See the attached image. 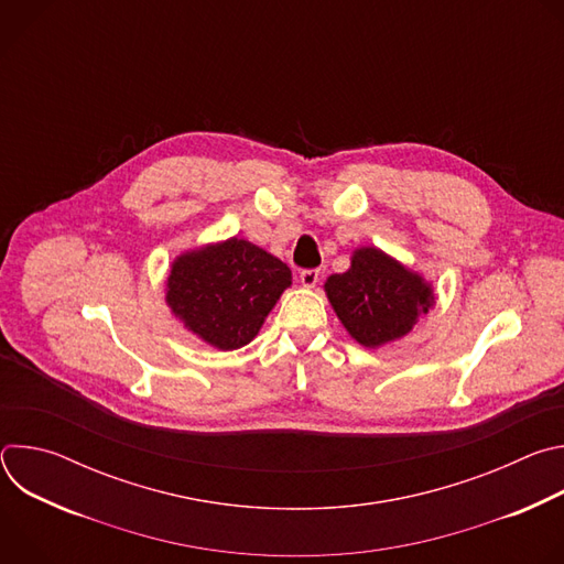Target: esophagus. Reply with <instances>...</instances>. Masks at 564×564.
Wrapping results in <instances>:
<instances>
[{"label": "esophagus", "instance_id": "esophagus-1", "mask_svg": "<svg viewBox=\"0 0 564 564\" xmlns=\"http://www.w3.org/2000/svg\"><path fill=\"white\" fill-rule=\"evenodd\" d=\"M321 279V272L318 270H303L301 272V285L303 288H314Z\"/></svg>", "mask_w": 564, "mask_h": 564}]
</instances>
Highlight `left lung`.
Wrapping results in <instances>:
<instances>
[{
  "label": "left lung",
  "mask_w": 564,
  "mask_h": 564,
  "mask_svg": "<svg viewBox=\"0 0 564 564\" xmlns=\"http://www.w3.org/2000/svg\"><path fill=\"white\" fill-rule=\"evenodd\" d=\"M324 290L346 333L372 350L411 335L435 305L433 283L424 274L375 246L357 248L350 268L328 276Z\"/></svg>",
  "instance_id": "8db88e82"
}]
</instances>
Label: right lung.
Instances as JSON below:
<instances>
[{
	"mask_svg": "<svg viewBox=\"0 0 564 564\" xmlns=\"http://www.w3.org/2000/svg\"><path fill=\"white\" fill-rule=\"evenodd\" d=\"M292 285L290 268L246 238L181 252L165 281V303L183 328L216 350L248 346Z\"/></svg>",
	"mask_w": 564,
	"mask_h": 564,
	"instance_id": "right-lung-1",
	"label": "right lung"
}]
</instances>
